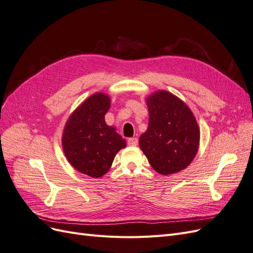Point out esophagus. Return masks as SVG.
I'll use <instances>...</instances> for the list:
<instances>
[{"label":"esophagus","mask_w":253,"mask_h":253,"mask_svg":"<svg viewBox=\"0 0 253 253\" xmlns=\"http://www.w3.org/2000/svg\"><path fill=\"white\" fill-rule=\"evenodd\" d=\"M127 144L131 145V147H136V145L138 144V139H137L136 137H133V138H128Z\"/></svg>","instance_id":"34e87169"}]
</instances>
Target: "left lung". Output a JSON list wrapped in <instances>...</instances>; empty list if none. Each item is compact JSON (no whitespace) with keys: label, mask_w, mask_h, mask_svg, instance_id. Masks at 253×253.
I'll use <instances>...</instances> for the list:
<instances>
[{"label":"left lung","mask_w":253,"mask_h":253,"mask_svg":"<svg viewBox=\"0 0 253 253\" xmlns=\"http://www.w3.org/2000/svg\"><path fill=\"white\" fill-rule=\"evenodd\" d=\"M149 126L139 147L150 165L163 175L177 173L191 164L200 145V128L188 105L167 90L147 98Z\"/></svg>","instance_id":"1"}]
</instances>
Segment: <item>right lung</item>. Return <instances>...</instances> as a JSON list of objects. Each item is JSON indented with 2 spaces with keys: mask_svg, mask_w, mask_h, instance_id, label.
Listing matches in <instances>:
<instances>
[{
  "mask_svg": "<svg viewBox=\"0 0 253 253\" xmlns=\"http://www.w3.org/2000/svg\"><path fill=\"white\" fill-rule=\"evenodd\" d=\"M110 106L108 95H91L71 115L62 135V147L68 163L93 178L108 172L114 157L126 145L116 128L105 124L104 116Z\"/></svg>",
  "mask_w": 253,
  "mask_h": 253,
  "instance_id": "1",
  "label": "right lung"
}]
</instances>
